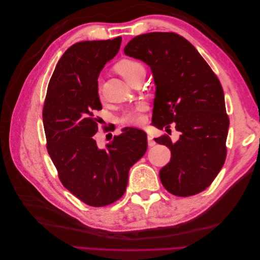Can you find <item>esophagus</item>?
I'll use <instances>...</instances> for the list:
<instances>
[{
	"mask_svg": "<svg viewBox=\"0 0 260 260\" xmlns=\"http://www.w3.org/2000/svg\"><path fill=\"white\" fill-rule=\"evenodd\" d=\"M147 143H148V146H154L156 144L154 139L151 136H147Z\"/></svg>",
	"mask_w": 260,
	"mask_h": 260,
	"instance_id": "esophagus-1",
	"label": "esophagus"
}]
</instances>
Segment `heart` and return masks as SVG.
I'll return each instance as SVG.
<instances>
[{"mask_svg": "<svg viewBox=\"0 0 260 260\" xmlns=\"http://www.w3.org/2000/svg\"><path fill=\"white\" fill-rule=\"evenodd\" d=\"M142 65L138 61L135 60H129V59H124L121 60L119 64L117 65V72L121 75L123 79L127 81L129 79V77L132 75V73L139 67ZM144 111H145V106L144 105H139L135 107L131 111L127 112L123 117L121 118V122L125 125H140L144 123Z\"/></svg>", "mask_w": 260, "mask_h": 260, "instance_id": "1", "label": "heart"}]
</instances>
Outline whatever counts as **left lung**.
<instances>
[{
    "instance_id": "obj_1",
    "label": "left lung",
    "mask_w": 260,
    "mask_h": 260,
    "mask_svg": "<svg viewBox=\"0 0 260 260\" xmlns=\"http://www.w3.org/2000/svg\"><path fill=\"white\" fill-rule=\"evenodd\" d=\"M123 52L152 70L156 86L152 124L167 131L174 123L180 132L175 143L168 136L155 139L171 149L170 161L159 171L162 185L183 198L204 191L226 155L229 118L217 76L198 50L175 32L138 36Z\"/></svg>"
}]
</instances>
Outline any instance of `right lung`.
I'll return each mask as SVG.
<instances>
[{"label":"right lung","instance_id":"obj_1","mask_svg":"<svg viewBox=\"0 0 260 260\" xmlns=\"http://www.w3.org/2000/svg\"><path fill=\"white\" fill-rule=\"evenodd\" d=\"M121 38L78 42L62 54L48 86L43 125L48 152L69 192L94 207L119 200L130 168L147 149L146 133L125 127L105 148L95 141L102 109L99 76L120 49Z\"/></svg>","mask_w":260,"mask_h":260}]
</instances>
